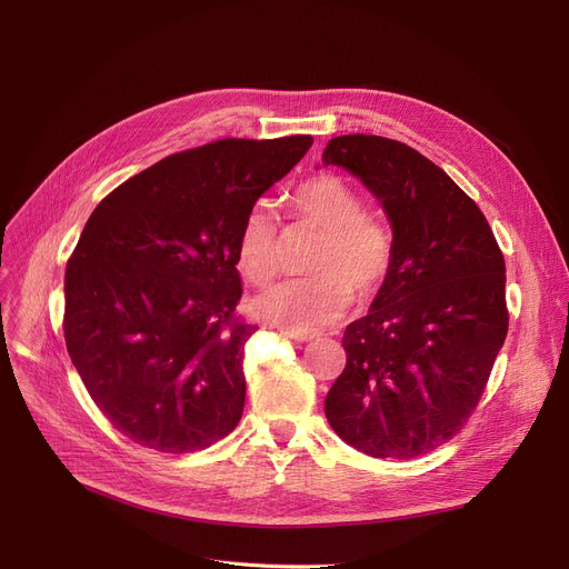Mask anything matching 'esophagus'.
<instances>
[{"label":"esophagus","instance_id":"1","mask_svg":"<svg viewBox=\"0 0 569 569\" xmlns=\"http://www.w3.org/2000/svg\"><path fill=\"white\" fill-rule=\"evenodd\" d=\"M281 335L290 337L292 341H300V343L313 341L318 337V332H311V330H290V327H281Z\"/></svg>","mask_w":569,"mask_h":569}]
</instances>
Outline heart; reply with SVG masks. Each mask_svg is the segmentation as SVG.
<instances>
[{"label":"heart","mask_w":569,"mask_h":569,"mask_svg":"<svg viewBox=\"0 0 569 569\" xmlns=\"http://www.w3.org/2000/svg\"><path fill=\"white\" fill-rule=\"evenodd\" d=\"M365 198L339 174H318L288 198L292 223L320 232L309 269L316 274L283 281L253 300V311L290 330L337 320L357 295L376 292L395 264V234L365 212ZM237 262L251 283L264 286L281 269L279 226L264 202L244 214L237 234Z\"/></svg>","instance_id":"b5f03b06"}]
</instances>
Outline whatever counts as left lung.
Instances as JSON below:
<instances>
[{
	"mask_svg": "<svg viewBox=\"0 0 569 569\" xmlns=\"http://www.w3.org/2000/svg\"><path fill=\"white\" fill-rule=\"evenodd\" d=\"M322 163L360 177L395 234L390 277L343 332L327 422L369 457L415 459L482 399L510 325L505 258L482 209L417 149L352 133L327 142Z\"/></svg>",
	"mask_w": 569,
	"mask_h": 569,
	"instance_id": "1",
	"label": "left lung"
}]
</instances>
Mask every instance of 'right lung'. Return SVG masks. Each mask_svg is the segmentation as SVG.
I'll return each instance as SVG.
<instances>
[{
	"mask_svg": "<svg viewBox=\"0 0 569 569\" xmlns=\"http://www.w3.org/2000/svg\"><path fill=\"white\" fill-rule=\"evenodd\" d=\"M311 136L226 138L170 154L106 196L64 274V339L89 397L129 440L184 455L244 410L237 234Z\"/></svg>",
	"mask_w": 569,
	"mask_h": 569,
	"instance_id": "right-lung-1",
	"label": "right lung"
}]
</instances>
